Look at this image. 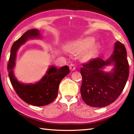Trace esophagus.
I'll return each instance as SVG.
<instances>
[{"mask_svg": "<svg viewBox=\"0 0 134 134\" xmlns=\"http://www.w3.org/2000/svg\"><path fill=\"white\" fill-rule=\"evenodd\" d=\"M69 69L71 71H73L76 69V67L75 66V65L73 64H71L69 65Z\"/></svg>", "mask_w": 134, "mask_h": 134, "instance_id": "1", "label": "esophagus"}]
</instances>
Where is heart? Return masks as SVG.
Returning a JSON list of instances; mask_svg holds the SVG:
<instances>
[{
    "label": "heart",
    "instance_id": "heart-1",
    "mask_svg": "<svg viewBox=\"0 0 134 134\" xmlns=\"http://www.w3.org/2000/svg\"><path fill=\"white\" fill-rule=\"evenodd\" d=\"M93 43V40L91 38H85L84 40H82L79 42L74 44L72 46V49L77 52H81L84 50L87 49L88 47H90ZM93 49H91L90 51H88L85 54L86 57H90L93 53Z\"/></svg>",
    "mask_w": 134,
    "mask_h": 134
}]
</instances>
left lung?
Listing matches in <instances>:
<instances>
[{
	"label": "left lung",
	"instance_id": "left-lung-1",
	"mask_svg": "<svg viewBox=\"0 0 134 134\" xmlns=\"http://www.w3.org/2000/svg\"><path fill=\"white\" fill-rule=\"evenodd\" d=\"M115 64L112 73H105L104 66ZM129 64L124 44L118 41L111 57L104 61L97 57L82 64L80 73L82 82L80 92L87 105L96 108L111 104L120 96L129 76Z\"/></svg>",
	"mask_w": 134,
	"mask_h": 134
}]
</instances>
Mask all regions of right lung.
I'll use <instances>...</instances> for the list:
<instances>
[{
  "label": "right lung",
  "mask_w": 134,
  "mask_h": 134,
  "mask_svg": "<svg viewBox=\"0 0 134 134\" xmlns=\"http://www.w3.org/2000/svg\"><path fill=\"white\" fill-rule=\"evenodd\" d=\"M39 31L31 29L25 32L22 36L15 42L11 49V54L7 64V70L11 85L18 96L26 103L35 106H43L49 104L58 95L59 84L62 79L69 73L68 66L57 69L50 67L46 75L36 84L25 85L19 82L15 78L13 68L15 65L17 50L29 38L39 36Z\"/></svg>",
  "instance_id": "add662e5"
}]
</instances>
